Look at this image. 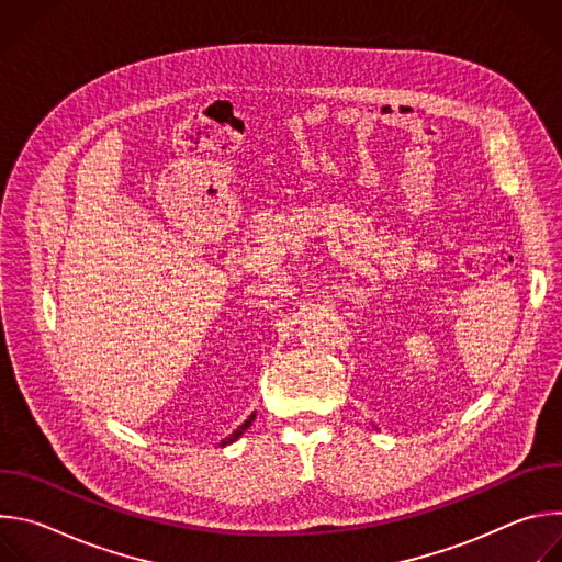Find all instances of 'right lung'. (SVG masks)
<instances>
[{
  "instance_id": "right-lung-1",
  "label": "right lung",
  "mask_w": 562,
  "mask_h": 562,
  "mask_svg": "<svg viewBox=\"0 0 562 562\" xmlns=\"http://www.w3.org/2000/svg\"><path fill=\"white\" fill-rule=\"evenodd\" d=\"M254 418H256V414H254V416H251V418H249V420H245V425H239V427H237V429H235V431H233V434H231V436H228V438H226V440H222V442H220V445H222V447H224V445H231V442H235V440H237V438H239V436H243V434H245V431H247V429H249V427H251V423H254Z\"/></svg>"
}]
</instances>
